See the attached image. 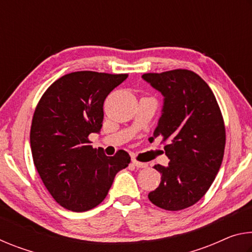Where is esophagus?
Masks as SVG:
<instances>
[{
	"instance_id": "34e87169",
	"label": "esophagus",
	"mask_w": 252,
	"mask_h": 252,
	"mask_svg": "<svg viewBox=\"0 0 252 252\" xmlns=\"http://www.w3.org/2000/svg\"><path fill=\"white\" fill-rule=\"evenodd\" d=\"M132 164H133L136 168H147L148 167V163H143V162H139L136 160H132Z\"/></svg>"
}]
</instances>
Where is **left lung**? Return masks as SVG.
I'll return each mask as SVG.
<instances>
[{
  "mask_svg": "<svg viewBox=\"0 0 252 252\" xmlns=\"http://www.w3.org/2000/svg\"><path fill=\"white\" fill-rule=\"evenodd\" d=\"M142 79L163 96L153 138L163 136L167 167L155 165L161 182L149 193L164 210L178 211L198 202L218 173L223 159L225 130L211 89L189 70L147 73Z\"/></svg>",
  "mask_w": 252,
  "mask_h": 252,
  "instance_id": "left-lung-1",
  "label": "left lung"
}]
</instances>
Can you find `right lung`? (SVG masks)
I'll return each instance as SVG.
<instances>
[{
    "mask_svg": "<svg viewBox=\"0 0 252 252\" xmlns=\"http://www.w3.org/2000/svg\"><path fill=\"white\" fill-rule=\"evenodd\" d=\"M126 78L92 71L65 74L36 106L30 133L34 164L51 195L67 210L95 208L116 174L130 163L126 151L108 157L88 139L101 131L105 97Z\"/></svg>",
    "mask_w": 252,
    "mask_h": 252,
    "instance_id": "1",
    "label": "right lung"
}]
</instances>
